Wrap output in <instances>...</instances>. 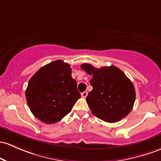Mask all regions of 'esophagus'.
I'll return each instance as SVG.
<instances>
[{
  "mask_svg": "<svg viewBox=\"0 0 161 161\" xmlns=\"http://www.w3.org/2000/svg\"><path fill=\"white\" fill-rule=\"evenodd\" d=\"M87 95H88L87 92H82V94H81V95H82V98H86V97L87 96Z\"/></svg>",
  "mask_w": 161,
  "mask_h": 161,
  "instance_id": "34e87169",
  "label": "esophagus"
}]
</instances>
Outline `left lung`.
<instances>
[{
	"instance_id": "1",
	"label": "left lung",
	"mask_w": 161,
	"mask_h": 161,
	"mask_svg": "<svg viewBox=\"0 0 161 161\" xmlns=\"http://www.w3.org/2000/svg\"><path fill=\"white\" fill-rule=\"evenodd\" d=\"M81 69L92 75L90 84L93 89L86 97L92 114L109 123L126 117L133 108L135 89L125 74L114 66L96 69L84 63Z\"/></svg>"
}]
</instances>
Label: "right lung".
I'll use <instances>...</instances> for the list:
<instances>
[{
	"instance_id": "right-lung-1",
	"label": "right lung",
	"mask_w": 161,
	"mask_h": 161,
	"mask_svg": "<svg viewBox=\"0 0 161 161\" xmlns=\"http://www.w3.org/2000/svg\"><path fill=\"white\" fill-rule=\"evenodd\" d=\"M25 95L33 115L47 124L60 121L81 97L70 66L60 59L40 68L30 79Z\"/></svg>"
}]
</instances>
